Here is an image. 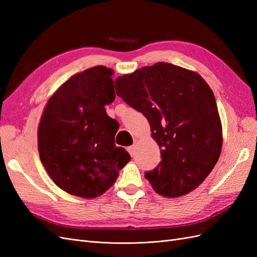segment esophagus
<instances>
[{"mask_svg":"<svg viewBox=\"0 0 257 257\" xmlns=\"http://www.w3.org/2000/svg\"><path fill=\"white\" fill-rule=\"evenodd\" d=\"M135 149H136V147H135V146H130V147L127 148V151H128V153L132 155V157H134V154H135Z\"/></svg>","mask_w":257,"mask_h":257,"instance_id":"esophagus-1","label":"esophagus"}]
</instances>
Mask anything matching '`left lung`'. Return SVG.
Returning <instances> with one entry per match:
<instances>
[{
    "instance_id": "8db88e82",
    "label": "left lung",
    "mask_w": 257,
    "mask_h": 257,
    "mask_svg": "<svg viewBox=\"0 0 257 257\" xmlns=\"http://www.w3.org/2000/svg\"><path fill=\"white\" fill-rule=\"evenodd\" d=\"M116 95L150 123L162 161L145 177L165 197L204 182L220 158L222 123L212 90L196 72L158 62L114 80Z\"/></svg>"
}]
</instances>
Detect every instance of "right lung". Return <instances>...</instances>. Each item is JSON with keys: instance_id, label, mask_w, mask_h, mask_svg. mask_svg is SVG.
<instances>
[{"instance_id": "1", "label": "right lung", "mask_w": 257, "mask_h": 257, "mask_svg": "<svg viewBox=\"0 0 257 257\" xmlns=\"http://www.w3.org/2000/svg\"><path fill=\"white\" fill-rule=\"evenodd\" d=\"M113 71L94 66L73 75L53 93L38 124V153L52 181L82 198H95L111 188L131 161L115 147L116 120L106 113L115 94Z\"/></svg>"}]
</instances>
